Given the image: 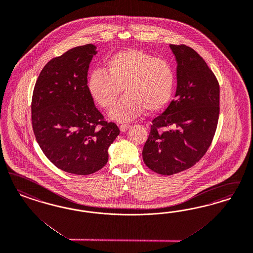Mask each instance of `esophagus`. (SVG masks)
<instances>
[{
  "label": "esophagus",
  "instance_id": "obj_1",
  "mask_svg": "<svg viewBox=\"0 0 253 253\" xmlns=\"http://www.w3.org/2000/svg\"><path fill=\"white\" fill-rule=\"evenodd\" d=\"M131 128V125L130 124H122L120 126V129L122 131H126L127 130H129Z\"/></svg>",
  "mask_w": 253,
  "mask_h": 253
}]
</instances>
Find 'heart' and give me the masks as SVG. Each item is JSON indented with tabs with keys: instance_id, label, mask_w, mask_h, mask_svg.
I'll use <instances>...</instances> for the list:
<instances>
[{
	"instance_id": "1",
	"label": "heart",
	"mask_w": 253,
	"mask_h": 253,
	"mask_svg": "<svg viewBox=\"0 0 253 253\" xmlns=\"http://www.w3.org/2000/svg\"><path fill=\"white\" fill-rule=\"evenodd\" d=\"M175 75L169 61L138 49L114 53L105 63V70H94L87 80L92 99L105 110L113 107L125 91L111 117L128 122L147 109L153 113L166 106L174 92Z\"/></svg>"
}]
</instances>
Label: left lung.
I'll list each match as a JSON object with an SVG mask.
<instances>
[{
  "instance_id": "8db88e82",
  "label": "left lung",
  "mask_w": 253,
  "mask_h": 253,
  "mask_svg": "<svg viewBox=\"0 0 253 253\" xmlns=\"http://www.w3.org/2000/svg\"><path fill=\"white\" fill-rule=\"evenodd\" d=\"M177 62L175 98L152 121L143 160L155 173L171 175L199 162L218 125L219 85L207 62L192 47L170 44Z\"/></svg>"
}]
</instances>
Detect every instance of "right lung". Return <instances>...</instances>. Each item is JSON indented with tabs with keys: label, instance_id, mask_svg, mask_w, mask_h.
<instances>
[{
	"label": "right lung",
	"instance_id": "right-lung-1",
	"mask_svg": "<svg viewBox=\"0 0 253 253\" xmlns=\"http://www.w3.org/2000/svg\"><path fill=\"white\" fill-rule=\"evenodd\" d=\"M94 44L53 58L41 71L32 99L35 138L46 158L64 172L86 175L102 169L108 148L120 134L96 108L87 90Z\"/></svg>",
	"mask_w": 253,
	"mask_h": 253
}]
</instances>
